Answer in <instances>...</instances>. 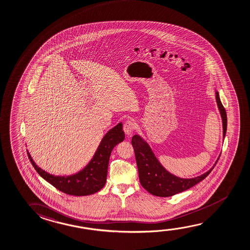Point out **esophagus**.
I'll use <instances>...</instances> for the list:
<instances>
[{
    "label": "esophagus",
    "mask_w": 250,
    "mask_h": 250,
    "mask_svg": "<svg viewBox=\"0 0 250 250\" xmlns=\"http://www.w3.org/2000/svg\"><path fill=\"white\" fill-rule=\"evenodd\" d=\"M134 122L132 120H127L126 122L124 124V131L128 137L131 135V132L134 130Z\"/></svg>",
    "instance_id": "obj_1"
}]
</instances>
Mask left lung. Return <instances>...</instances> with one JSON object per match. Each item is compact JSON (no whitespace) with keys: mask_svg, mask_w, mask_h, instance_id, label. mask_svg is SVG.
<instances>
[{"mask_svg":"<svg viewBox=\"0 0 250 250\" xmlns=\"http://www.w3.org/2000/svg\"><path fill=\"white\" fill-rule=\"evenodd\" d=\"M215 94L223 124V138H225L227 130V114L217 90L215 91ZM131 145L134 148L142 187L150 194L158 197H170L191 188L210 174L220 157L219 155L213 166L201 175L193 178H181L167 170L157 159L147 141L140 135L136 134L131 138Z\"/></svg>","mask_w":250,"mask_h":250,"instance_id":"left-lung-1","label":"left lung"}]
</instances>
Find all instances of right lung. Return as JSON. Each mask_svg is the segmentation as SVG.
<instances>
[{"label": "right lung", "mask_w": 250, "mask_h": 250, "mask_svg": "<svg viewBox=\"0 0 250 250\" xmlns=\"http://www.w3.org/2000/svg\"><path fill=\"white\" fill-rule=\"evenodd\" d=\"M124 139L125 132L123 131V125L120 122L105 133L98 146L93 158L83 169L67 176L49 174L41 169L40 167L37 166L28 150L27 155L38 174L59 191L69 195H90L100 191L105 186L109 158L112 148L118 144L123 142Z\"/></svg>", "instance_id": "add662e5"}]
</instances>
